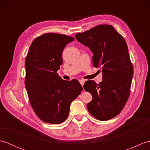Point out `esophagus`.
<instances>
[{
    "mask_svg": "<svg viewBox=\"0 0 150 150\" xmlns=\"http://www.w3.org/2000/svg\"><path fill=\"white\" fill-rule=\"evenodd\" d=\"M79 82H80V83L82 85V86H83L84 82H85V81L83 80V79H80V80H79Z\"/></svg>",
    "mask_w": 150,
    "mask_h": 150,
    "instance_id": "esophagus-1",
    "label": "esophagus"
}]
</instances>
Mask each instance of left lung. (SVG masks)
<instances>
[{
	"instance_id": "1",
	"label": "left lung",
	"mask_w": 150,
	"mask_h": 150,
	"mask_svg": "<svg viewBox=\"0 0 150 150\" xmlns=\"http://www.w3.org/2000/svg\"><path fill=\"white\" fill-rule=\"evenodd\" d=\"M75 36L93 52V65L103 72V82L88 81L84 84L93 97L87 109L95 119L110 120L120 113L130 94L133 67L128 46L111 25H98Z\"/></svg>"
}]
</instances>
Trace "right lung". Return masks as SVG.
<instances>
[{
    "label": "right lung",
    "instance_id": "obj_1",
    "mask_svg": "<svg viewBox=\"0 0 150 150\" xmlns=\"http://www.w3.org/2000/svg\"><path fill=\"white\" fill-rule=\"evenodd\" d=\"M74 40L64 34H42L34 39L26 57L25 86L28 98L35 113L46 123L64 122L71 102L82 90L77 80H62L57 73L63 62V50Z\"/></svg>",
    "mask_w": 150,
    "mask_h": 150
}]
</instances>
